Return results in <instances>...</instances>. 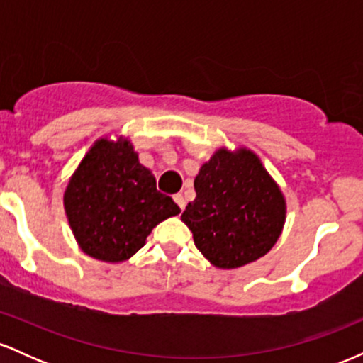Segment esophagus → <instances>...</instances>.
<instances>
[{
	"label": "esophagus",
	"instance_id": "34e87169",
	"mask_svg": "<svg viewBox=\"0 0 363 363\" xmlns=\"http://www.w3.org/2000/svg\"><path fill=\"white\" fill-rule=\"evenodd\" d=\"M174 201H176V205L181 208V210H184L186 208V199L182 194H174Z\"/></svg>",
	"mask_w": 363,
	"mask_h": 363
}]
</instances>
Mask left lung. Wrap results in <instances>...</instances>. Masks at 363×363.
Masks as SVG:
<instances>
[{"instance_id": "obj_1", "label": "left lung", "mask_w": 363, "mask_h": 363, "mask_svg": "<svg viewBox=\"0 0 363 363\" xmlns=\"http://www.w3.org/2000/svg\"><path fill=\"white\" fill-rule=\"evenodd\" d=\"M194 189V201L181 218L211 264L234 269L269 252L283 230L286 206L256 153L216 150L199 169Z\"/></svg>"}]
</instances>
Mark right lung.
Returning <instances> with one entry per match:
<instances>
[{
    "label": "right lung",
    "instance_id": "1",
    "mask_svg": "<svg viewBox=\"0 0 363 363\" xmlns=\"http://www.w3.org/2000/svg\"><path fill=\"white\" fill-rule=\"evenodd\" d=\"M62 201L82 251L106 262L129 259L153 227L181 213L172 198L157 189L155 177L126 138L95 141Z\"/></svg>",
    "mask_w": 363,
    "mask_h": 363
}]
</instances>
